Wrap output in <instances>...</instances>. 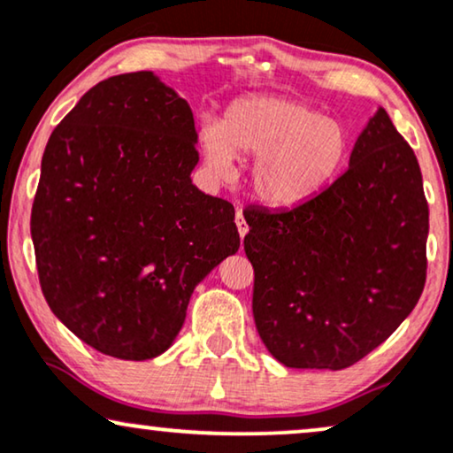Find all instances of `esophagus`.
Masks as SVG:
<instances>
[{
    "label": "esophagus",
    "instance_id": "34e87169",
    "mask_svg": "<svg viewBox=\"0 0 453 453\" xmlns=\"http://www.w3.org/2000/svg\"><path fill=\"white\" fill-rule=\"evenodd\" d=\"M236 226H238V234H240V238H244L246 234H249V223H246V219H244V215H242V211H236Z\"/></svg>",
    "mask_w": 453,
    "mask_h": 453
}]
</instances>
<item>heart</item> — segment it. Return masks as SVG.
I'll list each match as a JSON object with an SVG mask.
<instances>
[{"label":"heart","mask_w":453,"mask_h":453,"mask_svg":"<svg viewBox=\"0 0 453 453\" xmlns=\"http://www.w3.org/2000/svg\"><path fill=\"white\" fill-rule=\"evenodd\" d=\"M349 132L315 107L273 95L236 99L221 124L201 132V150L215 178L234 176V155L255 157L249 184L267 207L292 209L323 192L349 159Z\"/></svg>","instance_id":"b5f03b06"}]
</instances>
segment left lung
<instances>
[{
	"label": "left lung",
	"mask_w": 453,
	"mask_h": 453,
	"mask_svg": "<svg viewBox=\"0 0 453 453\" xmlns=\"http://www.w3.org/2000/svg\"><path fill=\"white\" fill-rule=\"evenodd\" d=\"M244 219L257 331L289 369L352 366L423 294L429 204L414 150L383 107L334 184L286 211L249 207Z\"/></svg>",
	"instance_id": "obj_1"
}]
</instances>
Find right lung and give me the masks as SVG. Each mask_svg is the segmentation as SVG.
I'll return each mask as SVG.
<instances>
[{"instance_id":"obj_1","label":"right lung","mask_w":453,"mask_h":453,"mask_svg":"<svg viewBox=\"0 0 453 453\" xmlns=\"http://www.w3.org/2000/svg\"><path fill=\"white\" fill-rule=\"evenodd\" d=\"M196 142L188 101L153 72L95 84L51 132L30 215L41 289L101 354H164L240 249L234 204L192 184Z\"/></svg>"}]
</instances>
